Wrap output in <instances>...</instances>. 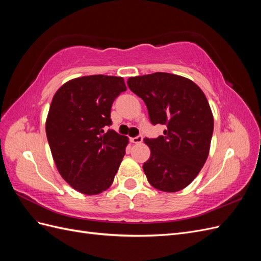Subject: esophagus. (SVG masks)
Wrapping results in <instances>:
<instances>
[{"instance_id": "34e87169", "label": "esophagus", "mask_w": 261, "mask_h": 261, "mask_svg": "<svg viewBox=\"0 0 261 261\" xmlns=\"http://www.w3.org/2000/svg\"><path fill=\"white\" fill-rule=\"evenodd\" d=\"M130 141H132L133 144H140V143H143V136H137V137L130 138Z\"/></svg>"}]
</instances>
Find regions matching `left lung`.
Masks as SVG:
<instances>
[{"mask_svg": "<svg viewBox=\"0 0 261 261\" xmlns=\"http://www.w3.org/2000/svg\"><path fill=\"white\" fill-rule=\"evenodd\" d=\"M129 89L144 100L153 125L163 136L145 138L150 158L143 169L150 185L175 193L188 186L206 163L213 133V115L202 90L186 77L153 73L129 77Z\"/></svg>", "mask_w": 261, "mask_h": 261, "instance_id": "1", "label": "left lung"}]
</instances>
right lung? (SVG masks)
<instances>
[{
	"instance_id": "1",
	"label": "right lung",
	"mask_w": 261,
	"mask_h": 261,
	"mask_svg": "<svg viewBox=\"0 0 261 261\" xmlns=\"http://www.w3.org/2000/svg\"><path fill=\"white\" fill-rule=\"evenodd\" d=\"M125 90L122 77L90 75L68 81L53 96L46 138L59 173L77 192L98 195L113 183L128 138L103 127Z\"/></svg>"
}]
</instances>
